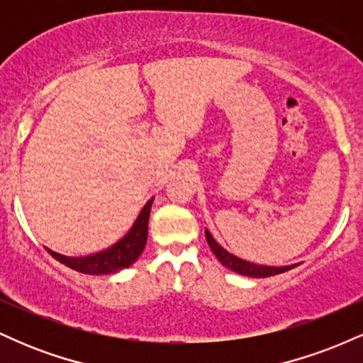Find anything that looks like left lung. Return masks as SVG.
I'll use <instances>...</instances> for the list:
<instances>
[{
  "mask_svg": "<svg viewBox=\"0 0 363 363\" xmlns=\"http://www.w3.org/2000/svg\"><path fill=\"white\" fill-rule=\"evenodd\" d=\"M205 235L208 240V245L210 249L213 251V254L216 256L225 268L232 269V272L244 274V277H252V278H266V277H273V274H280L289 272V269L295 268L297 264H290V266H264V264H256V262H249L245 259H240V257L234 256L232 252H228L227 249H223L216 240L211 237L208 228H205Z\"/></svg>",
  "mask_w": 363,
  "mask_h": 363,
  "instance_id": "left-lung-1",
  "label": "left lung"
}]
</instances>
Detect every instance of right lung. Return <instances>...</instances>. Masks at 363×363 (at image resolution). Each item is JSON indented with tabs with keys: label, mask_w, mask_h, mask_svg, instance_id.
<instances>
[{
	"label": "right lung",
	"mask_w": 363,
	"mask_h": 363,
	"mask_svg": "<svg viewBox=\"0 0 363 363\" xmlns=\"http://www.w3.org/2000/svg\"><path fill=\"white\" fill-rule=\"evenodd\" d=\"M152 203L153 198L148 199L147 205L141 208L140 215L136 216L135 223L131 225L126 234L107 249L89 254V256H65V254L54 252L51 249H48V251L54 259L62 262L74 272L85 274H111L123 272L138 259L140 254L143 252L148 239V218Z\"/></svg>",
	"instance_id": "1"
}]
</instances>
